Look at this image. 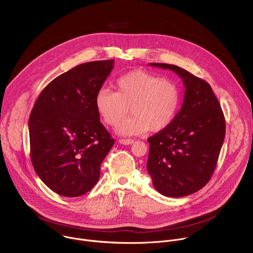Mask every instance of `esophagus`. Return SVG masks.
Wrapping results in <instances>:
<instances>
[{
    "instance_id": "1",
    "label": "esophagus",
    "mask_w": 253,
    "mask_h": 253,
    "mask_svg": "<svg viewBox=\"0 0 253 253\" xmlns=\"http://www.w3.org/2000/svg\"><path fill=\"white\" fill-rule=\"evenodd\" d=\"M119 142L121 144H123V145H131V144L134 143V140L133 139H120Z\"/></svg>"
}]
</instances>
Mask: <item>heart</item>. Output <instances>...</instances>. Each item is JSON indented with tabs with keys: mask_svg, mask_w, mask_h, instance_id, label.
<instances>
[{
	"mask_svg": "<svg viewBox=\"0 0 253 253\" xmlns=\"http://www.w3.org/2000/svg\"><path fill=\"white\" fill-rule=\"evenodd\" d=\"M114 87L115 92L107 88L97 92L95 107L102 121L109 126L123 120L130 107L133 115L117 127L122 135L164 130L176 117L181 104V92L174 81L145 70L121 75Z\"/></svg>",
	"mask_w": 253,
	"mask_h": 253,
	"instance_id": "1",
	"label": "heart"
}]
</instances>
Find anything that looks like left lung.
I'll use <instances>...</instances> for the list:
<instances>
[{"label": "left lung", "mask_w": 253, "mask_h": 253, "mask_svg": "<svg viewBox=\"0 0 253 253\" xmlns=\"http://www.w3.org/2000/svg\"><path fill=\"white\" fill-rule=\"evenodd\" d=\"M169 69L185 86L181 109L172 123L148 138L147 171L155 189L167 197L190 195L210 180L225 137V119L210 85L175 65Z\"/></svg>", "instance_id": "obj_1"}]
</instances>
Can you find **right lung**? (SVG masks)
Instances as JSON below:
<instances>
[{
    "instance_id": "1",
    "label": "right lung",
    "mask_w": 253,
    "mask_h": 253,
    "mask_svg": "<svg viewBox=\"0 0 253 253\" xmlns=\"http://www.w3.org/2000/svg\"><path fill=\"white\" fill-rule=\"evenodd\" d=\"M114 60L78 65L50 82L29 118L33 167L55 193L77 197L98 182L115 140L100 122L95 96Z\"/></svg>"
}]
</instances>
